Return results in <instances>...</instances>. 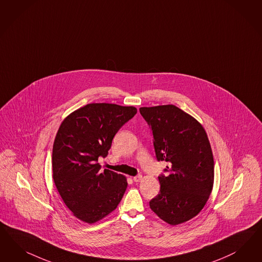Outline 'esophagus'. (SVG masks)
Instances as JSON below:
<instances>
[{
	"mask_svg": "<svg viewBox=\"0 0 262 262\" xmlns=\"http://www.w3.org/2000/svg\"><path fill=\"white\" fill-rule=\"evenodd\" d=\"M142 179H143L142 176H136V177L133 178V180H134L135 182H140V181H142Z\"/></svg>",
	"mask_w": 262,
	"mask_h": 262,
	"instance_id": "esophagus-1",
	"label": "esophagus"
}]
</instances>
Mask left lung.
<instances>
[{
	"label": "left lung",
	"instance_id": "8db88e82",
	"mask_svg": "<svg viewBox=\"0 0 262 262\" xmlns=\"http://www.w3.org/2000/svg\"><path fill=\"white\" fill-rule=\"evenodd\" d=\"M140 113L151 129L157 160L169 163L149 206L169 225L182 224L202 211L211 194L214 160L208 137L195 118L174 105L142 107Z\"/></svg>",
	"mask_w": 262,
	"mask_h": 262
}]
</instances>
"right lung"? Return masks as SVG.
I'll list each match as a JSON object with an SVG mask.
<instances>
[{"label":"right lung","mask_w":262,"mask_h":262,"mask_svg":"<svg viewBox=\"0 0 262 262\" xmlns=\"http://www.w3.org/2000/svg\"><path fill=\"white\" fill-rule=\"evenodd\" d=\"M137 114L135 107L92 103L63 119L52 154L53 179L63 203L88 224L105 218L118 207L127 188L126 178L102 170L118 130Z\"/></svg>","instance_id":"obj_1"}]
</instances>
